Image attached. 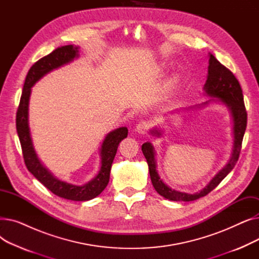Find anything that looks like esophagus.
<instances>
[{
    "instance_id": "1",
    "label": "esophagus",
    "mask_w": 259,
    "mask_h": 259,
    "mask_svg": "<svg viewBox=\"0 0 259 259\" xmlns=\"http://www.w3.org/2000/svg\"><path fill=\"white\" fill-rule=\"evenodd\" d=\"M150 126H151V124L149 121L142 120L137 125V128H135V130H137V132H139L140 134H146L148 132L149 128H150Z\"/></svg>"
}]
</instances>
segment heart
<instances>
[{"mask_svg": "<svg viewBox=\"0 0 259 259\" xmlns=\"http://www.w3.org/2000/svg\"><path fill=\"white\" fill-rule=\"evenodd\" d=\"M171 84H174L175 83V78H173V79H171V81H170Z\"/></svg>", "mask_w": 259, "mask_h": 259, "instance_id": "b5f03b06", "label": "heart"}]
</instances>
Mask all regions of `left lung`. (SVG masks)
Wrapping results in <instances>:
<instances>
[{"label": "left lung", "mask_w": 259, "mask_h": 259, "mask_svg": "<svg viewBox=\"0 0 259 259\" xmlns=\"http://www.w3.org/2000/svg\"><path fill=\"white\" fill-rule=\"evenodd\" d=\"M205 93L210 98H215L217 101L223 103L231 113L233 119V149H232V155L229 160L228 164L217 173L211 182L203 188L201 191L189 194L181 191H176V190L171 189L168 187L164 182L159 178V175L156 170V160H155V150L154 147L151 143H145L142 146V151L147 159L148 166H149V173H150V178L152 185L156 192L170 200L174 201H191L198 199L202 196H206L210 193L213 189H215L220 183L226 178V176L231 172L239 157L241 143L243 139L244 131L247 127V111L246 107L243 103V95L242 90L239 85V81L234 76V74L231 72L228 68L222 65L219 61L215 59L213 54H209V66H208V75L206 84L203 86ZM215 101L214 99L210 100ZM209 102L203 103L202 105H207ZM151 134L160 137L161 130L154 128L151 130Z\"/></svg>", "instance_id": "obj_1"}]
</instances>
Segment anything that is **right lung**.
Returning a JSON list of instances; mask_svg holds the SVG:
<instances>
[{
	"mask_svg": "<svg viewBox=\"0 0 259 259\" xmlns=\"http://www.w3.org/2000/svg\"><path fill=\"white\" fill-rule=\"evenodd\" d=\"M78 48L79 47L73 45L59 47L31 66L26 75L22 97L18 108L17 131L22 147L25 165L34 178L42 183L48 190H50L53 194L66 199L85 201L100 195L107 187L109 179H110L111 165L116 154L117 147L122 140L127 138L128 129L126 127H120L106 135L100 150L101 168L98 175L87 184L83 186H76L58 180L40 162L34 150L28 122L31 87L48 72L72 62L75 58H78Z\"/></svg>",
	"mask_w": 259,
	"mask_h": 259,
	"instance_id": "1",
	"label": "right lung"
}]
</instances>
